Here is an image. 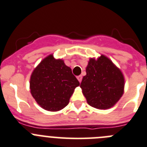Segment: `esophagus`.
<instances>
[{
  "label": "esophagus",
  "mask_w": 147,
  "mask_h": 147,
  "mask_svg": "<svg viewBox=\"0 0 147 147\" xmlns=\"http://www.w3.org/2000/svg\"><path fill=\"white\" fill-rule=\"evenodd\" d=\"M77 78H78V81L80 83V82H81V80H82V76H81V75H79V76H78V77H77Z\"/></svg>",
  "instance_id": "34e87169"
}]
</instances>
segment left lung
Here are the masks:
<instances>
[{
	"mask_svg": "<svg viewBox=\"0 0 147 147\" xmlns=\"http://www.w3.org/2000/svg\"><path fill=\"white\" fill-rule=\"evenodd\" d=\"M80 88L90 106L107 109L115 106L124 93L123 72L108 57L90 58Z\"/></svg>",
	"mask_w": 147,
	"mask_h": 147,
	"instance_id": "8db88e82",
	"label": "left lung"
}]
</instances>
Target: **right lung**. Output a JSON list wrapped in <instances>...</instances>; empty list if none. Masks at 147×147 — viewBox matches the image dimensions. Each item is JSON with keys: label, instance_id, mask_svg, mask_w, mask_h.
<instances>
[{"label": "right lung", "instance_id": "add662e5", "mask_svg": "<svg viewBox=\"0 0 147 147\" xmlns=\"http://www.w3.org/2000/svg\"><path fill=\"white\" fill-rule=\"evenodd\" d=\"M80 83L61 59L49 55L34 69L30 77L32 97L42 109L57 112L65 107Z\"/></svg>", "mask_w": 147, "mask_h": 147}]
</instances>
